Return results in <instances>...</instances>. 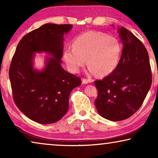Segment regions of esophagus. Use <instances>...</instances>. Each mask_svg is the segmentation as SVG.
<instances>
[{
    "label": "esophagus",
    "mask_w": 158,
    "mask_h": 158,
    "mask_svg": "<svg viewBox=\"0 0 158 158\" xmlns=\"http://www.w3.org/2000/svg\"><path fill=\"white\" fill-rule=\"evenodd\" d=\"M90 82H91V80L85 79V78L82 79V83L83 84H88V83H89Z\"/></svg>",
    "instance_id": "1"
}]
</instances>
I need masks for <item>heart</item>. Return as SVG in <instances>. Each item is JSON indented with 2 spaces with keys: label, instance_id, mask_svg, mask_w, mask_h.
I'll return each mask as SVG.
<instances>
[{
  "label": "heart",
  "instance_id": "1",
  "mask_svg": "<svg viewBox=\"0 0 158 158\" xmlns=\"http://www.w3.org/2000/svg\"><path fill=\"white\" fill-rule=\"evenodd\" d=\"M122 45L114 36L101 31H88L74 39L73 47H67L63 59L70 72L77 73L87 63L90 74L106 76L113 73L119 64Z\"/></svg>",
  "mask_w": 158,
  "mask_h": 158
}]
</instances>
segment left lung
<instances>
[{
	"instance_id": "8db88e82",
	"label": "left lung",
	"mask_w": 158,
	"mask_h": 158,
	"mask_svg": "<svg viewBox=\"0 0 158 158\" xmlns=\"http://www.w3.org/2000/svg\"><path fill=\"white\" fill-rule=\"evenodd\" d=\"M123 44L119 64L111 74L95 81L96 109L102 117L118 122L132 116L141 106L152 84L148 52L139 39L118 28Z\"/></svg>"
}]
</instances>
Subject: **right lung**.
Masks as SVG:
<instances>
[{"label":"right lung","mask_w":158,"mask_h":158,"mask_svg":"<svg viewBox=\"0 0 158 158\" xmlns=\"http://www.w3.org/2000/svg\"><path fill=\"white\" fill-rule=\"evenodd\" d=\"M72 24L46 23L23 36L17 45L9 68L13 98L16 106L30 119L43 124L57 122L69 109V96L81 85L79 77L61 66L64 34ZM36 52L45 58L42 71L34 69Z\"/></svg>","instance_id":"right-lung-1"}]
</instances>
